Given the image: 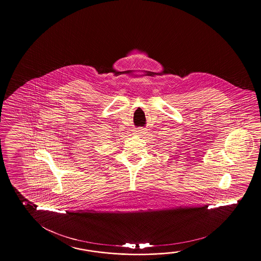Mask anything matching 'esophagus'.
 Returning <instances> with one entry per match:
<instances>
[{"label":"esophagus","instance_id":"1","mask_svg":"<svg viewBox=\"0 0 261 261\" xmlns=\"http://www.w3.org/2000/svg\"><path fill=\"white\" fill-rule=\"evenodd\" d=\"M144 129L142 128H138L136 130V134H137V135H139V136H142L143 134H144Z\"/></svg>","mask_w":261,"mask_h":261}]
</instances>
